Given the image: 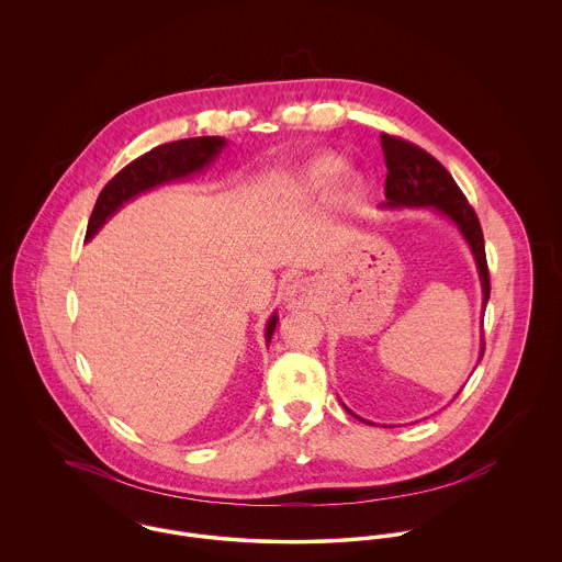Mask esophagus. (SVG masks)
<instances>
[{"label": "esophagus", "mask_w": 562, "mask_h": 562, "mask_svg": "<svg viewBox=\"0 0 562 562\" xmlns=\"http://www.w3.org/2000/svg\"><path fill=\"white\" fill-rule=\"evenodd\" d=\"M283 301L288 310H307L316 303V288L310 279H296L288 285Z\"/></svg>", "instance_id": "obj_1"}]
</instances>
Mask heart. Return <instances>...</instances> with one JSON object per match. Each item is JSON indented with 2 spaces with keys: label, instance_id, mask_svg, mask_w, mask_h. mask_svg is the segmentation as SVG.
<instances>
[{
  "label": "heart",
  "instance_id": "1",
  "mask_svg": "<svg viewBox=\"0 0 562 562\" xmlns=\"http://www.w3.org/2000/svg\"><path fill=\"white\" fill-rule=\"evenodd\" d=\"M341 172H344V161L333 156H321L307 161L296 175H292L285 183V190L292 196H321L333 188V183L339 179ZM366 192H368L366 179L352 172L341 181L335 199L344 207H355L361 203Z\"/></svg>",
  "mask_w": 562,
  "mask_h": 562
}]
</instances>
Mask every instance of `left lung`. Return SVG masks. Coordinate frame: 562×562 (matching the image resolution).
<instances>
[{
	"instance_id": "left-lung-1",
	"label": "left lung",
	"mask_w": 562,
	"mask_h": 562,
	"mask_svg": "<svg viewBox=\"0 0 562 562\" xmlns=\"http://www.w3.org/2000/svg\"><path fill=\"white\" fill-rule=\"evenodd\" d=\"M381 147L385 154L387 179H385V196L383 207L401 210V207H435L439 214L450 218L463 238L470 244L482 283V307L488 303L491 281L484 255L482 227L474 207L468 203L465 194L452 179V175L443 168L441 161L435 160L430 154L419 149L413 143H406L396 136L381 134ZM484 355V337H482L481 359ZM352 413V411H348ZM361 419V417H359ZM366 422V419H361ZM372 424V422H366Z\"/></svg>"
}]
</instances>
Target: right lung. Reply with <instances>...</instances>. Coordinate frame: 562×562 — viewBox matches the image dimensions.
Listing matches in <instances>:
<instances>
[{
	"label": "right lung",
	"instance_id": "right-lung-1",
	"mask_svg": "<svg viewBox=\"0 0 562 562\" xmlns=\"http://www.w3.org/2000/svg\"><path fill=\"white\" fill-rule=\"evenodd\" d=\"M225 145H227L225 138L221 136L186 138V140L160 145L147 151L145 156H140L138 160L130 161L123 170H119L105 183V188L97 196L94 210L88 221L86 240H90L103 227V223L112 218V214L121 210L127 201H132L134 196L151 188H158L161 183L177 181L192 172L203 170L223 151ZM277 322H279L277 314H272L266 324V341H270L277 328Z\"/></svg>",
	"mask_w": 562,
	"mask_h": 562
}]
</instances>
